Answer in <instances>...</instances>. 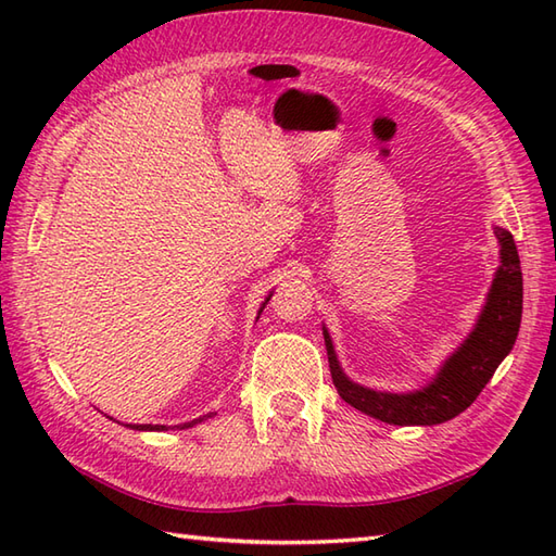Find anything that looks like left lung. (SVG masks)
I'll return each mask as SVG.
<instances>
[{"mask_svg":"<svg viewBox=\"0 0 556 556\" xmlns=\"http://www.w3.org/2000/svg\"><path fill=\"white\" fill-rule=\"evenodd\" d=\"M494 233L502 245V267L492 281L485 311H482L473 334L444 363L434 382L422 392L387 394L353 384L341 372L332 339L325 332L329 370H332L339 396L346 404L392 425H437L456 418L473 404L506 358V353L514 349L523 311L521 260H518L514 236L500 227Z\"/></svg>","mask_w":556,"mask_h":556,"instance_id":"1","label":"left lung"}]
</instances>
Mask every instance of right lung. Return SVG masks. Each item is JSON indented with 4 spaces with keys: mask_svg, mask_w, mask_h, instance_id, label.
Wrapping results in <instances>:
<instances>
[{
    "mask_svg": "<svg viewBox=\"0 0 556 556\" xmlns=\"http://www.w3.org/2000/svg\"><path fill=\"white\" fill-rule=\"evenodd\" d=\"M269 301V299H267ZM263 308H265V305H263ZM205 418H210V416H203V418H198V420H191V422H184L181 425V428H191V425H195V422H203ZM134 428L136 430H162L164 428V425H155V428H152V425H134Z\"/></svg>",
    "mask_w": 556,
    "mask_h": 556,
    "instance_id": "1",
    "label": "right lung"
}]
</instances>
